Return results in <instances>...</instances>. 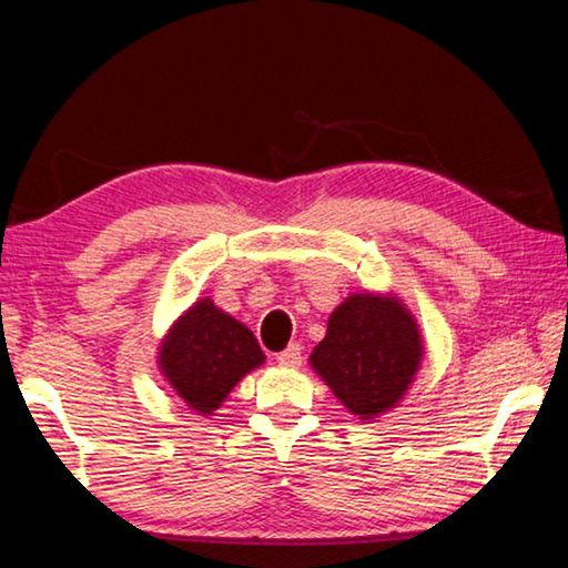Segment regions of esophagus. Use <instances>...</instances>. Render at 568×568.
I'll return each mask as SVG.
<instances>
[{
  "label": "esophagus",
  "mask_w": 568,
  "mask_h": 568,
  "mask_svg": "<svg viewBox=\"0 0 568 568\" xmlns=\"http://www.w3.org/2000/svg\"><path fill=\"white\" fill-rule=\"evenodd\" d=\"M301 358H303V346L291 344L285 351L277 354V364L285 366V368H295V366H301Z\"/></svg>",
  "instance_id": "obj_1"
}]
</instances>
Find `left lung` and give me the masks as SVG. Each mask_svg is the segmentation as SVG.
<instances>
[{
	"label": "left lung",
	"instance_id": "1",
	"mask_svg": "<svg viewBox=\"0 0 568 568\" xmlns=\"http://www.w3.org/2000/svg\"><path fill=\"white\" fill-rule=\"evenodd\" d=\"M422 336L397 295L354 293L331 313L311 366L358 419H374L404 399L422 364Z\"/></svg>",
	"mask_w": 568,
	"mask_h": 568
}]
</instances>
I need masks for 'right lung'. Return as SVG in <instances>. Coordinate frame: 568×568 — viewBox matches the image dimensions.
<instances>
[{
    "label": "right lung",
    "mask_w": 568,
    "mask_h": 568,
    "mask_svg": "<svg viewBox=\"0 0 568 568\" xmlns=\"http://www.w3.org/2000/svg\"><path fill=\"white\" fill-rule=\"evenodd\" d=\"M265 362L263 348L210 298L196 301L161 341L159 368L179 397L200 414H212L242 376Z\"/></svg>",
    "instance_id": "add662e5"
}]
</instances>
